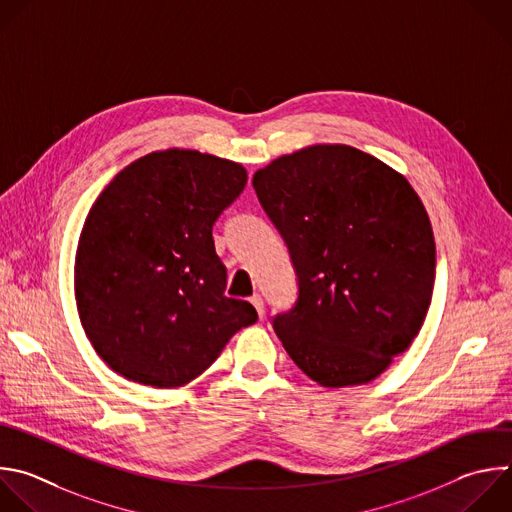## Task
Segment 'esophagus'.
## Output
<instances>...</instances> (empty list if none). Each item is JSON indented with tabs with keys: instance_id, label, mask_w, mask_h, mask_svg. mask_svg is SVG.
I'll return each mask as SVG.
<instances>
[{
	"instance_id": "obj_1",
	"label": "esophagus",
	"mask_w": 512,
	"mask_h": 512,
	"mask_svg": "<svg viewBox=\"0 0 512 512\" xmlns=\"http://www.w3.org/2000/svg\"><path fill=\"white\" fill-rule=\"evenodd\" d=\"M249 301H251V303H253V307L257 309L259 317H263V311H265V309H263V299H261V295H253Z\"/></svg>"
}]
</instances>
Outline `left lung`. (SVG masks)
Instances as JSON below:
<instances>
[{
	"mask_svg": "<svg viewBox=\"0 0 512 512\" xmlns=\"http://www.w3.org/2000/svg\"><path fill=\"white\" fill-rule=\"evenodd\" d=\"M253 187L299 281L273 329L325 388L376 380L410 348L434 287L430 217L408 179L348 144H313L259 168Z\"/></svg>",
	"mask_w": 512,
	"mask_h": 512,
	"instance_id": "1",
	"label": "left lung"
}]
</instances>
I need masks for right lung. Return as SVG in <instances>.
Here are the masks:
<instances>
[{
  "label": "right lung",
  "mask_w": 512,
  "mask_h": 512,
  "mask_svg": "<svg viewBox=\"0 0 512 512\" xmlns=\"http://www.w3.org/2000/svg\"><path fill=\"white\" fill-rule=\"evenodd\" d=\"M247 185L243 164L191 148L148 152L106 185L84 221L74 295L96 354L152 388L199 378L257 321L225 295L213 225Z\"/></svg>",
  "instance_id": "add662e5"
}]
</instances>
